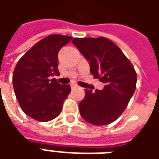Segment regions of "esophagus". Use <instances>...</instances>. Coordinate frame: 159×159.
<instances>
[{"mask_svg":"<svg viewBox=\"0 0 159 159\" xmlns=\"http://www.w3.org/2000/svg\"><path fill=\"white\" fill-rule=\"evenodd\" d=\"M70 88H71V89H76V88H77V85H76V84H70Z\"/></svg>","mask_w":159,"mask_h":159,"instance_id":"obj_1","label":"esophagus"}]
</instances>
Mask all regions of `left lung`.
<instances>
[{"mask_svg":"<svg viewBox=\"0 0 159 159\" xmlns=\"http://www.w3.org/2000/svg\"><path fill=\"white\" fill-rule=\"evenodd\" d=\"M72 43L89 61L93 77L105 83L102 90L85 89L80 114L93 125L110 124L126 109L135 91V70L122 50L106 37L74 38Z\"/></svg>","mask_w":159,"mask_h":159,"instance_id":"1","label":"left lung"}]
</instances>
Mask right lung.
<instances>
[{
    "mask_svg": "<svg viewBox=\"0 0 159 159\" xmlns=\"http://www.w3.org/2000/svg\"><path fill=\"white\" fill-rule=\"evenodd\" d=\"M71 36L52 34L36 43L20 58L12 75L16 98L23 111L33 119L48 122L59 116L70 92V85H60L58 53Z\"/></svg>",
    "mask_w": 159,
    "mask_h": 159,
    "instance_id": "obj_1",
    "label": "right lung"
}]
</instances>
